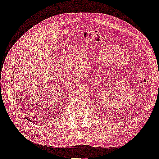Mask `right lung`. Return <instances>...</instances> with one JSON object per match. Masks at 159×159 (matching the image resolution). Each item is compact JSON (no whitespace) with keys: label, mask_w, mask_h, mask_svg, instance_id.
Masks as SVG:
<instances>
[{"label":"right lung","mask_w":159,"mask_h":159,"mask_svg":"<svg viewBox=\"0 0 159 159\" xmlns=\"http://www.w3.org/2000/svg\"><path fill=\"white\" fill-rule=\"evenodd\" d=\"M28 120H29V119H28ZM29 121H30V120H29Z\"/></svg>","instance_id":"obj_1"}]
</instances>
